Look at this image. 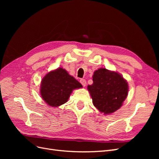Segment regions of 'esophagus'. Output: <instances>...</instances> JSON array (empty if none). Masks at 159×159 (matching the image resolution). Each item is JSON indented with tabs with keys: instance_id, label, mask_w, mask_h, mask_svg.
<instances>
[{
	"instance_id": "esophagus-1",
	"label": "esophagus",
	"mask_w": 159,
	"mask_h": 159,
	"mask_svg": "<svg viewBox=\"0 0 159 159\" xmlns=\"http://www.w3.org/2000/svg\"><path fill=\"white\" fill-rule=\"evenodd\" d=\"M80 81V83L81 84V85H82L84 87H85V86L86 85V80L85 79H81Z\"/></svg>"
}]
</instances>
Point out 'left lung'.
<instances>
[{
	"instance_id": "obj_1",
	"label": "left lung",
	"mask_w": 159,
	"mask_h": 159,
	"mask_svg": "<svg viewBox=\"0 0 159 159\" xmlns=\"http://www.w3.org/2000/svg\"><path fill=\"white\" fill-rule=\"evenodd\" d=\"M88 89L94 106L107 115L121 107L129 88L127 81L117 72L99 68L94 71L93 84L89 85Z\"/></svg>"
}]
</instances>
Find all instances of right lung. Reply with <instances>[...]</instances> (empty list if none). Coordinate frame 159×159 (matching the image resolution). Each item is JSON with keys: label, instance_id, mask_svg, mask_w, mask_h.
I'll list each match as a JSON object with an SVG mask.
<instances>
[{"label": "right lung", "instance_id": "1", "mask_svg": "<svg viewBox=\"0 0 159 159\" xmlns=\"http://www.w3.org/2000/svg\"><path fill=\"white\" fill-rule=\"evenodd\" d=\"M82 88L78 81L67 71L59 68L48 73L42 79L40 94L44 102L52 107H58L68 102L72 91Z\"/></svg>", "mask_w": 159, "mask_h": 159}]
</instances>
